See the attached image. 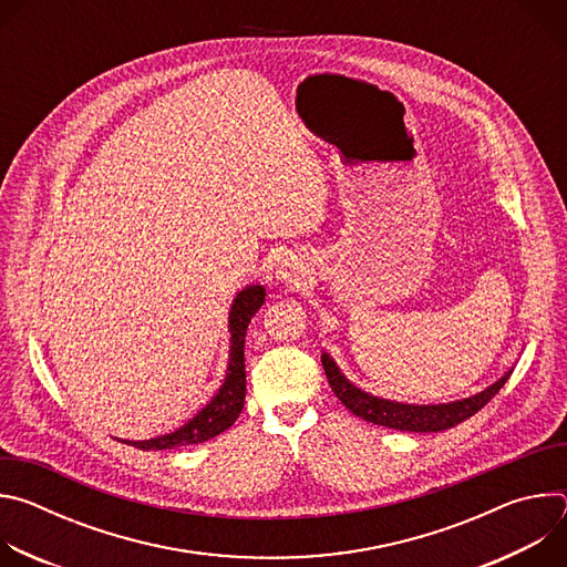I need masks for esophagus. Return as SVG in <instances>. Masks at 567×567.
<instances>
[{"label": "esophagus", "mask_w": 567, "mask_h": 567, "mask_svg": "<svg viewBox=\"0 0 567 567\" xmlns=\"http://www.w3.org/2000/svg\"><path fill=\"white\" fill-rule=\"evenodd\" d=\"M278 278H282L285 282H298V271H296V267H291V265H285V269H280L278 271Z\"/></svg>", "instance_id": "obj_1"}]
</instances>
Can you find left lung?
Returning a JSON list of instances; mask_svg holds the SVG:
<instances>
[{
  "label": "left lung",
  "instance_id": "8db88e82",
  "mask_svg": "<svg viewBox=\"0 0 567 567\" xmlns=\"http://www.w3.org/2000/svg\"><path fill=\"white\" fill-rule=\"evenodd\" d=\"M320 361H322V368H326V374L334 394L341 399V403L348 411H352L357 417L372 422L377 426H388L394 431H411V433H437V431L457 426L460 422L475 415L482 406H487L492 396L507 383L512 374V370L505 372L498 381H494L492 385H487L473 396L449 401V403H433V406H417V403L390 401L361 390L359 385L346 379V374L339 370L337 361L328 352L320 354Z\"/></svg>",
  "mask_w": 567,
  "mask_h": 567
}]
</instances>
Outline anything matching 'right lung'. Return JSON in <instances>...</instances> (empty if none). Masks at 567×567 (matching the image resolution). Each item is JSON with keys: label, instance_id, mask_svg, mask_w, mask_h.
Here are the masks:
<instances>
[{"label": "right lung", "instance_id": "right-lung-1", "mask_svg": "<svg viewBox=\"0 0 567 567\" xmlns=\"http://www.w3.org/2000/svg\"><path fill=\"white\" fill-rule=\"evenodd\" d=\"M265 287L251 285L241 289L228 311V332H230V354H228V368L226 379L215 392V396L206 403V406L188 420L184 426H179L173 433L132 442L121 440L123 444H132L141 451H166L175 446H188V444H202L206 440H213L215 435L224 433L233 426V422L239 417L241 409H245L247 396V372H245V339L247 328L256 311L265 302Z\"/></svg>", "mask_w": 567, "mask_h": 567}]
</instances>
